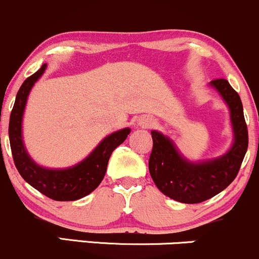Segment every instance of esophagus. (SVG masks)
Segmentation results:
<instances>
[{"label":"esophagus","mask_w":259,"mask_h":259,"mask_svg":"<svg viewBox=\"0 0 259 259\" xmlns=\"http://www.w3.org/2000/svg\"><path fill=\"white\" fill-rule=\"evenodd\" d=\"M138 123H139V126L143 127V128H149V127H152L154 124V120L153 118L148 117V116H143V117L139 118Z\"/></svg>","instance_id":"esophagus-1"}]
</instances>
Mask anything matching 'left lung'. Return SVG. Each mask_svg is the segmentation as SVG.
I'll use <instances>...</instances> for the list:
<instances>
[{
  "mask_svg": "<svg viewBox=\"0 0 259 259\" xmlns=\"http://www.w3.org/2000/svg\"><path fill=\"white\" fill-rule=\"evenodd\" d=\"M210 85L230 109L235 139L228 153L211 160L191 162L179 153L170 138L152 131L149 172L154 184L165 196L187 204L204 202L225 190L239 174L248 147V131L240 95L224 78L211 80Z\"/></svg>",
  "mask_w": 259,
  "mask_h": 259,
  "instance_id": "1",
  "label": "left lung"
}]
</instances>
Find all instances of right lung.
<instances>
[{"label":"right lung","instance_id":"right-lung-1","mask_svg":"<svg viewBox=\"0 0 259 259\" xmlns=\"http://www.w3.org/2000/svg\"><path fill=\"white\" fill-rule=\"evenodd\" d=\"M46 69V63L33 75L27 78L17 93L11 112L10 135L11 150L14 165L20 176L40 193L54 200H77L88 196L100 185L105 176L107 162L116 148L126 141L130 128L111 133L99 143L93 152L74 166L67 168H46L37 165L29 156L22 138V120L25 104L31 88Z\"/></svg>","mask_w":259,"mask_h":259}]
</instances>
